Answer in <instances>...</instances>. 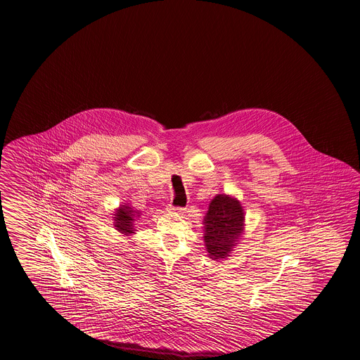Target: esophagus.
I'll return each instance as SVG.
<instances>
[{
	"mask_svg": "<svg viewBox=\"0 0 360 360\" xmlns=\"http://www.w3.org/2000/svg\"><path fill=\"white\" fill-rule=\"evenodd\" d=\"M170 212H178V214H184V208L173 207V206H169L167 208Z\"/></svg>",
	"mask_w": 360,
	"mask_h": 360,
	"instance_id": "obj_1",
	"label": "esophagus"
}]
</instances>
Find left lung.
<instances>
[{
    "instance_id": "8db88e82",
    "label": "left lung",
    "mask_w": 360,
    "mask_h": 360,
    "mask_svg": "<svg viewBox=\"0 0 360 360\" xmlns=\"http://www.w3.org/2000/svg\"><path fill=\"white\" fill-rule=\"evenodd\" d=\"M245 229V214L239 199L217 194L203 219V241L208 257L220 262L231 256Z\"/></svg>"
}]
</instances>
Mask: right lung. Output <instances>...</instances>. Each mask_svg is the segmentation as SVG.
Segmentation results:
<instances>
[{
	"label": "right lung",
	"instance_id": "add662e5",
	"mask_svg": "<svg viewBox=\"0 0 360 360\" xmlns=\"http://www.w3.org/2000/svg\"><path fill=\"white\" fill-rule=\"evenodd\" d=\"M113 215V227L124 238H129L133 233H136V221L141 217L140 211L131 208L129 203H122L115 210Z\"/></svg>",
	"mask_w": 360,
	"mask_h": 360
}]
</instances>
